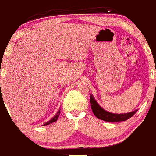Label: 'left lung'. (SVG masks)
I'll return each mask as SVG.
<instances>
[{
	"label": "left lung",
	"instance_id": "left-lung-1",
	"mask_svg": "<svg viewBox=\"0 0 156 156\" xmlns=\"http://www.w3.org/2000/svg\"><path fill=\"white\" fill-rule=\"evenodd\" d=\"M90 103H91V108H92V112L98 119L104 120L105 122H121L125 121L128 119L129 118L133 117L134 114L136 112V110L134 112L126 113V114H112V113L108 112L103 109L98 104L95 100L94 99L92 95L90 97Z\"/></svg>",
	"mask_w": 156,
	"mask_h": 156
}]
</instances>
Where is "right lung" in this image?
<instances>
[{"mask_svg": "<svg viewBox=\"0 0 156 156\" xmlns=\"http://www.w3.org/2000/svg\"><path fill=\"white\" fill-rule=\"evenodd\" d=\"M59 114H60V110L58 111V112H57L56 115H55V117L53 118V119H51V120H50L49 122H46L45 124H44V125H49V124H51V123H53V122H55V121L57 120V119H58V117H59Z\"/></svg>", "mask_w": 156, "mask_h": 156, "instance_id": "1", "label": "right lung"}]
</instances>
